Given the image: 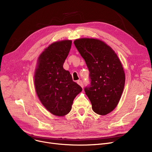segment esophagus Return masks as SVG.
I'll use <instances>...</instances> for the list:
<instances>
[{
	"label": "esophagus",
	"instance_id": "esophagus-1",
	"mask_svg": "<svg viewBox=\"0 0 152 152\" xmlns=\"http://www.w3.org/2000/svg\"><path fill=\"white\" fill-rule=\"evenodd\" d=\"M77 83V84L79 85H80L82 87H83V81L81 80H78Z\"/></svg>",
	"mask_w": 152,
	"mask_h": 152
}]
</instances>
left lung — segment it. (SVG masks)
<instances>
[{
	"mask_svg": "<svg viewBox=\"0 0 152 152\" xmlns=\"http://www.w3.org/2000/svg\"><path fill=\"white\" fill-rule=\"evenodd\" d=\"M89 71L91 84L84 88L95 113L105 115L117 106L122 95L125 74L115 51L97 39L81 38L74 41Z\"/></svg>",
	"mask_w": 152,
	"mask_h": 152,
	"instance_id": "obj_1",
	"label": "left lung"
}]
</instances>
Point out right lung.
Returning a JSON list of instances; mask_svg holds the SVG:
<instances>
[{
	"instance_id": "add662e5",
	"label": "right lung",
	"mask_w": 152,
	"mask_h": 152,
	"mask_svg": "<svg viewBox=\"0 0 152 152\" xmlns=\"http://www.w3.org/2000/svg\"><path fill=\"white\" fill-rule=\"evenodd\" d=\"M72 41L64 40L50 44L40 55L34 75V85L42 104L56 116L67 115L81 87L63 68Z\"/></svg>"
}]
</instances>
